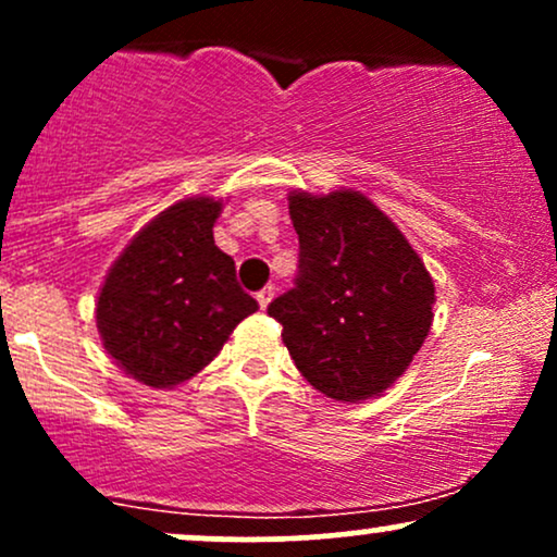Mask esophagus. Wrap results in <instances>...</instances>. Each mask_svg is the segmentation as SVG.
Here are the masks:
<instances>
[{
    "instance_id": "34e87169",
    "label": "esophagus",
    "mask_w": 557,
    "mask_h": 557,
    "mask_svg": "<svg viewBox=\"0 0 557 557\" xmlns=\"http://www.w3.org/2000/svg\"><path fill=\"white\" fill-rule=\"evenodd\" d=\"M272 298H274V287H272V285L261 287V290L257 293V300H259V306H261V309H267V306L272 304Z\"/></svg>"
}]
</instances>
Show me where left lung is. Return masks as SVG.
<instances>
[{
  "instance_id": "left-lung-1",
  "label": "left lung",
  "mask_w": 557,
  "mask_h": 557,
  "mask_svg": "<svg viewBox=\"0 0 557 557\" xmlns=\"http://www.w3.org/2000/svg\"><path fill=\"white\" fill-rule=\"evenodd\" d=\"M298 233L296 285L270 317L298 372L327 398L382 395L432 327L434 283L385 212L359 190L287 196Z\"/></svg>"
}]
</instances>
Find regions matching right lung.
<instances>
[{"instance_id":"add662e5","label":"right lung","mask_w":557,"mask_h":557,"mask_svg":"<svg viewBox=\"0 0 557 557\" xmlns=\"http://www.w3.org/2000/svg\"><path fill=\"white\" fill-rule=\"evenodd\" d=\"M222 201L183 198L125 246L96 300L107 354L133 380L175 387L201 372L259 304L214 246Z\"/></svg>"}]
</instances>
